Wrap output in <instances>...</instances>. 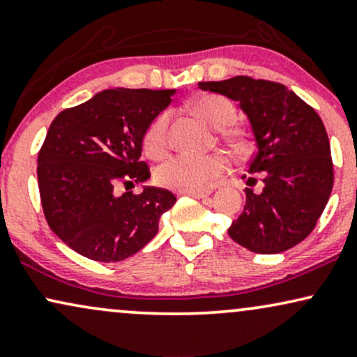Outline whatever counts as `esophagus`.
I'll return each instance as SVG.
<instances>
[{
    "label": "esophagus",
    "instance_id": "obj_1",
    "mask_svg": "<svg viewBox=\"0 0 357 357\" xmlns=\"http://www.w3.org/2000/svg\"><path fill=\"white\" fill-rule=\"evenodd\" d=\"M186 195H190L196 199H204V198H208V196L211 195V191H188Z\"/></svg>",
    "mask_w": 357,
    "mask_h": 357
}]
</instances>
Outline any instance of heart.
<instances>
[{
    "mask_svg": "<svg viewBox=\"0 0 357 357\" xmlns=\"http://www.w3.org/2000/svg\"><path fill=\"white\" fill-rule=\"evenodd\" d=\"M191 109L213 129H221L225 137L238 139V130L230 129L236 119V109L227 97L206 93L192 102ZM167 122H169V116L162 112L147 127L144 134V149L151 158L159 159L166 154ZM227 167V158H223L221 154H178L155 167L154 179L162 188L188 192L206 188L213 179L223 174Z\"/></svg>",
    "mask_w": 357,
    "mask_h": 357,
    "instance_id": "heart-1",
    "label": "heart"
}]
</instances>
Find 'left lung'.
Returning <instances> with one entry per match:
<instances>
[{
    "instance_id": "obj_1",
    "label": "left lung",
    "mask_w": 357,
    "mask_h": 357,
    "mask_svg": "<svg viewBox=\"0 0 357 357\" xmlns=\"http://www.w3.org/2000/svg\"><path fill=\"white\" fill-rule=\"evenodd\" d=\"M199 89L236 100L252 122L257 153L250 159L243 213L228 235L250 252L280 253L310 235L334 184L326 127L315 110L285 85L247 75L199 82Z\"/></svg>"
}]
</instances>
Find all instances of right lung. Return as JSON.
Returning a JSON list of instances; mask_svg holds the SVG:
<instances>
[{"mask_svg": "<svg viewBox=\"0 0 357 357\" xmlns=\"http://www.w3.org/2000/svg\"><path fill=\"white\" fill-rule=\"evenodd\" d=\"M174 90L110 89L53 119L38 153L48 227L80 255L121 261L154 238L176 198L162 188L127 191L149 178L142 139ZM126 186L119 195L117 185Z\"/></svg>", "mask_w": 357, "mask_h": 357, "instance_id": "right-lung-1", "label": "right lung"}]
</instances>
